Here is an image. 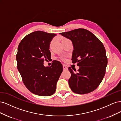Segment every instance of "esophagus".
Wrapping results in <instances>:
<instances>
[{
	"instance_id": "34e87169",
	"label": "esophagus",
	"mask_w": 121,
	"mask_h": 121,
	"mask_svg": "<svg viewBox=\"0 0 121 121\" xmlns=\"http://www.w3.org/2000/svg\"><path fill=\"white\" fill-rule=\"evenodd\" d=\"M63 69H64V70H66V69H68V67L66 65H63Z\"/></svg>"
}]
</instances>
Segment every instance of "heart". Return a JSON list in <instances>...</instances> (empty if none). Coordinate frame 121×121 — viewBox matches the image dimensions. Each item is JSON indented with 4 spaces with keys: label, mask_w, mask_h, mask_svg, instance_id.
Masks as SVG:
<instances>
[{
    "label": "heart",
    "mask_w": 121,
    "mask_h": 121,
    "mask_svg": "<svg viewBox=\"0 0 121 121\" xmlns=\"http://www.w3.org/2000/svg\"><path fill=\"white\" fill-rule=\"evenodd\" d=\"M66 38H63L61 39V40H64V39H65ZM53 42V40H52V41H51V42H50V45H52V43Z\"/></svg>",
    "instance_id": "1"
}]
</instances>
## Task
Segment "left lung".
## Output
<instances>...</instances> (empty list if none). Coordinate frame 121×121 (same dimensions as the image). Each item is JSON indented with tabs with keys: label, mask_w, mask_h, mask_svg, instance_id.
I'll list each match as a JSON object with an SVG mask.
<instances>
[{
	"label": "left lung",
	"mask_w": 121,
	"mask_h": 121,
	"mask_svg": "<svg viewBox=\"0 0 121 121\" xmlns=\"http://www.w3.org/2000/svg\"><path fill=\"white\" fill-rule=\"evenodd\" d=\"M60 34L72 41L74 47L72 63H77L80 67L76 73L70 67L68 68L71 74L68 81L69 87L77 94L92 92L101 82L108 64L103 44L96 36L85 29Z\"/></svg>",
	"instance_id": "left-lung-1"
}]
</instances>
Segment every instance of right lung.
I'll return each mask as SVG.
<instances>
[{
	"mask_svg": "<svg viewBox=\"0 0 121 121\" xmlns=\"http://www.w3.org/2000/svg\"><path fill=\"white\" fill-rule=\"evenodd\" d=\"M56 34L41 31L28 34L20 43L16 56L17 68L27 88L33 94L47 96L56 90V83L63 71L61 64L53 61L44 67V60L51 58L50 42Z\"/></svg>",
	"mask_w": 121,
	"mask_h": 121,
	"instance_id": "right-lung-1",
	"label": "right lung"
}]
</instances>
